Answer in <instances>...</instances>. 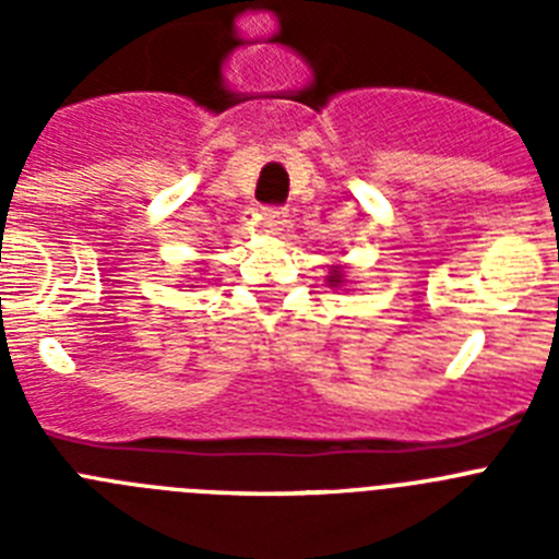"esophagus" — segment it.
<instances>
[{
	"mask_svg": "<svg viewBox=\"0 0 559 559\" xmlns=\"http://www.w3.org/2000/svg\"><path fill=\"white\" fill-rule=\"evenodd\" d=\"M285 218H288V212H285L283 206H265L263 215H260V221H263V229L269 231V235H280L285 226Z\"/></svg>",
	"mask_w": 559,
	"mask_h": 559,
	"instance_id": "34e87169",
	"label": "esophagus"
}]
</instances>
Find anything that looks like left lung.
<instances>
[{"label":"left lung","mask_w":559,"mask_h":559,"mask_svg":"<svg viewBox=\"0 0 559 559\" xmlns=\"http://www.w3.org/2000/svg\"><path fill=\"white\" fill-rule=\"evenodd\" d=\"M328 283L330 285H341V283H344V269H341V265H333V269H330Z\"/></svg>","instance_id":"obj_1"}]
</instances>
